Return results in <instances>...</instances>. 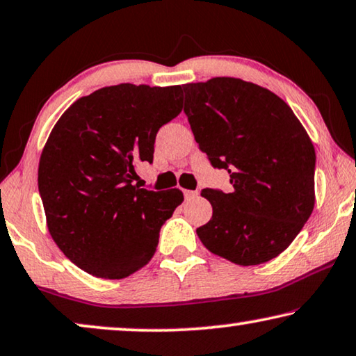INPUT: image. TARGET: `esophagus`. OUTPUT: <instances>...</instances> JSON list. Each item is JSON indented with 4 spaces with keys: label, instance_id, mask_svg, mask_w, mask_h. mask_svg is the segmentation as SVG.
Returning a JSON list of instances; mask_svg holds the SVG:
<instances>
[{
    "label": "esophagus",
    "instance_id": "1",
    "mask_svg": "<svg viewBox=\"0 0 356 356\" xmlns=\"http://www.w3.org/2000/svg\"><path fill=\"white\" fill-rule=\"evenodd\" d=\"M199 195L197 191H184V197H186V200H191V199H195Z\"/></svg>",
    "mask_w": 356,
    "mask_h": 356
}]
</instances>
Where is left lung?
<instances>
[{"instance_id": "1", "label": "left lung", "mask_w": 356, "mask_h": 356, "mask_svg": "<svg viewBox=\"0 0 356 356\" xmlns=\"http://www.w3.org/2000/svg\"><path fill=\"white\" fill-rule=\"evenodd\" d=\"M199 149L229 173L212 204L202 244L236 265H260L291 245L315 207V147L292 109L270 90L231 76L183 85Z\"/></svg>"}]
</instances>
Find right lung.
<instances>
[{"label": "right lung", "mask_w": 356, "mask_h": 356, "mask_svg": "<svg viewBox=\"0 0 356 356\" xmlns=\"http://www.w3.org/2000/svg\"><path fill=\"white\" fill-rule=\"evenodd\" d=\"M183 109L181 86L120 83L75 101L56 123L38 165L51 238L72 264L122 280L151 261L179 189L133 184L152 163L159 128Z\"/></svg>", "instance_id": "obj_1"}]
</instances>
